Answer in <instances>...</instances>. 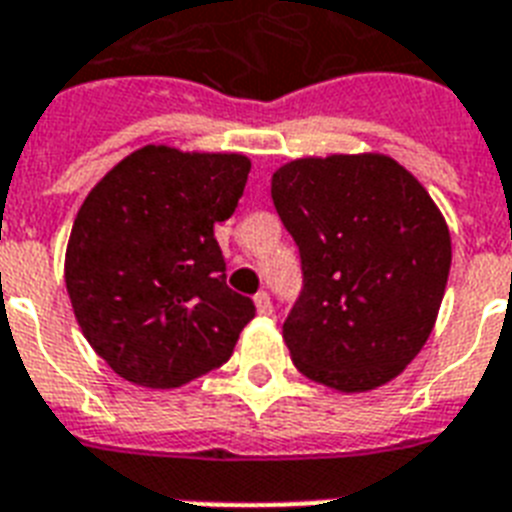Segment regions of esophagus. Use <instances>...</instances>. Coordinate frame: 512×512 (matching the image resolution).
Wrapping results in <instances>:
<instances>
[{
    "label": "esophagus",
    "mask_w": 512,
    "mask_h": 512,
    "mask_svg": "<svg viewBox=\"0 0 512 512\" xmlns=\"http://www.w3.org/2000/svg\"><path fill=\"white\" fill-rule=\"evenodd\" d=\"M253 304H256V312H259L261 318H269V315H272V301H269V296L264 291L253 296Z\"/></svg>",
    "instance_id": "esophagus-1"
}]
</instances>
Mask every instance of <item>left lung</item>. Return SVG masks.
<instances>
[{
  "label": "left lung",
  "instance_id": "1",
  "mask_svg": "<svg viewBox=\"0 0 512 512\" xmlns=\"http://www.w3.org/2000/svg\"><path fill=\"white\" fill-rule=\"evenodd\" d=\"M304 291L283 326L293 366L339 392L382 387L433 334L451 235L427 189L387 154L299 157L272 173Z\"/></svg>",
  "mask_w": 512,
  "mask_h": 512
}]
</instances>
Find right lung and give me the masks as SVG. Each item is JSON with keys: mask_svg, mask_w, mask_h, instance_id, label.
I'll return each mask as SVG.
<instances>
[{"mask_svg": "<svg viewBox=\"0 0 512 512\" xmlns=\"http://www.w3.org/2000/svg\"><path fill=\"white\" fill-rule=\"evenodd\" d=\"M251 160L149 144L87 192L63 277L82 334L114 374L181 387L229 360L256 315L227 288L213 224L243 197Z\"/></svg>", "mask_w": 512, "mask_h": 512, "instance_id": "1", "label": "right lung"}]
</instances>
